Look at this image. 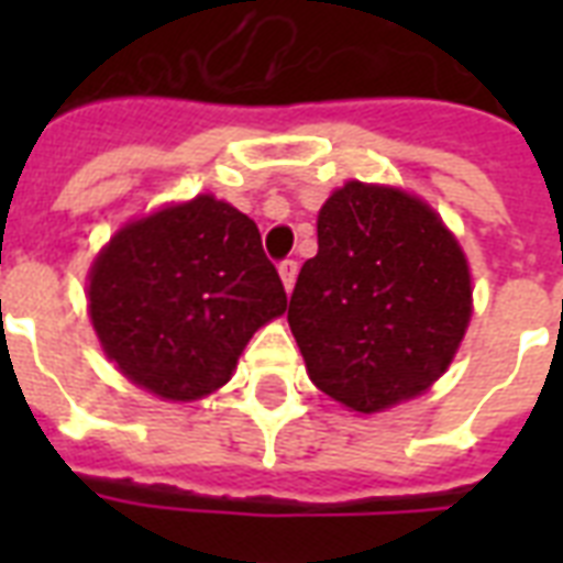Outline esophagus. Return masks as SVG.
Here are the masks:
<instances>
[{
  "mask_svg": "<svg viewBox=\"0 0 563 563\" xmlns=\"http://www.w3.org/2000/svg\"><path fill=\"white\" fill-rule=\"evenodd\" d=\"M277 272H280V280L283 286H286V291L295 289V280H298V263H295V260H283Z\"/></svg>",
  "mask_w": 563,
  "mask_h": 563,
  "instance_id": "obj_1",
  "label": "esophagus"
}]
</instances>
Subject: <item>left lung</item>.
<instances>
[{
    "instance_id": "left-lung-1",
    "label": "left lung",
    "mask_w": 563,
    "mask_h": 563,
    "mask_svg": "<svg viewBox=\"0 0 563 563\" xmlns=\"http://www.w3.org/2000/svg\"><path fill=\"white\" fill-rule=\"evenodd\" d=\"M471 312L464 251L429 203L362 180L327 198L289 300L321 391L362 415L418 397L450 368Z\"/></svg>"
}]
</instances>
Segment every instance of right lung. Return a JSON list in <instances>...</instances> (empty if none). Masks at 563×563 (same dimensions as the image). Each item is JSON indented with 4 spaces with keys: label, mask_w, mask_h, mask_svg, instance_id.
Returning <instances> with one entry per match:
<instances>
[{
    "label": "right lung",
    "mask_w": 563,
    "mask_h": 563,
    "mask_svg": "<svg viewBox=\"0 0 563 563\" xmlns=\"http://www.w3.org/2000/svg\"><path fill=\"white\" fill-rule=\"evenodd\" d=\"M87 298L108 360L178 402L228 383L251 335L286 312L256 224L212 195L117 230L92 263Z\"/></svg>",
    "instance_id": "add662e5"
}]
</instances>
